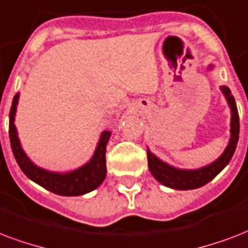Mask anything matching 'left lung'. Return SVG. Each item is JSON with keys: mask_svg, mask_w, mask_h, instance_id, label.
I'll list each match as a JSON object with an SVG mask.
<instances>
[{"mask_svg": "<svg viewBox=\"0 0 248 248\" xmlns=\"http://www.w3.org/2000/svg\"><path fill=\"white\" fill-rule=\"evenodd\" d=\"M208 70H214V64H208ZM224 97H225L228 106L230 108V138L225 150L210 164H207L201 168L195 170H182L166 163L156 155L153 154L147 147V162H149V170L151 174L162 185L170 187L174 190H191L198 189L201 186L206 185L211 180H214L228 164L233 156L234 151L237 149V142L239 138V116L234 97L230 93L228 86H220Z\"/></svg>", "mask_w": 248, "mask_h": 248, "instance_id": "8db88e82", "label": "left lung"}]
</instances>
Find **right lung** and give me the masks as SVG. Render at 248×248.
<instances>
[{"instance_id": "add662e5", "label": "right lung", "mask_w": 248, "mask_h": 248, "mask_svg": "<svg viewBox=\"0 0 248 248\" xmlns=\"http://www.w3.org/2000/svg\"><path fill=\"white\" fill-rule=\"evenodd\" d=\"M19 102V93L14 95L10 108L9 120V134L14 156L23 173L33 182L42 186L51 193L63 197H78L90 193L98 187L106 178V146L111 137L110 130L105 129L99 136L92 158L76 170L67 172H54L44 170L36 166L23 150L22 143L18 137V129L15 126V115Z\"/></svg>"}]
</instances>
